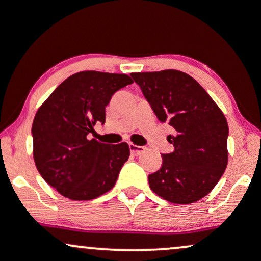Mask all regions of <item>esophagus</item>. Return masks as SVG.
Here are the masks:
<instances>
[{
  "mask_svg": "<svg viewBox=\"0 0 261 261\" xmlns=\"http://www.w3.org/2000/svg\"><path fill=\"white\" fill-rule=\"evenodd\" d=\"M145 151H146V147H143V146H137V145H134V143H130V152L133 154L140 155Z\"/></svg>",
  "mask_w": 261,
  "mask_h": 261,
  "instance_id": "34e87169",
  "label": "esophagus"
}]
</instances>
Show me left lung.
Listing matches in <instances>:
<instances>
[{
    "mask_svg": "<svg viewBox=\"0 0 261 261\" xmlns=\"http://www.w3.org/2000/svg\"><path fill=\"white\" fill-rule=\"evenodd\" d=\"M169 135L173 152L148 175L149 188L162 199L188 205L206 196L228 163V124L222 110L191 76L176 70L131 73Z\"/></svg>",
    "mask_w": 261,
    "mask_h": 261,
    "instance_id": "obj_1",
    "label": "left lung"
}]
</instances>
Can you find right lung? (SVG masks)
Masks as SVG:
<instances>
[{
    "instance_id": "add662e5",
    "label": "right lung",
    "mask_w": 261,
    "mask_h": 261,
    "mask_svg": "<svg viewBox=\"0 0 261 261\" xmlns=\"http://www.w3.org/2000/svg\"><path fill=\"white\" fill-rule=\"evenodd\" d=\"M134 81L124 73L82 71L66 79L41 104L33 121V157L43 179L71 200H92L115 185L128 160L126 142L88 140L106 122L113 94Z\"/></svg>"
}]
</instances>
